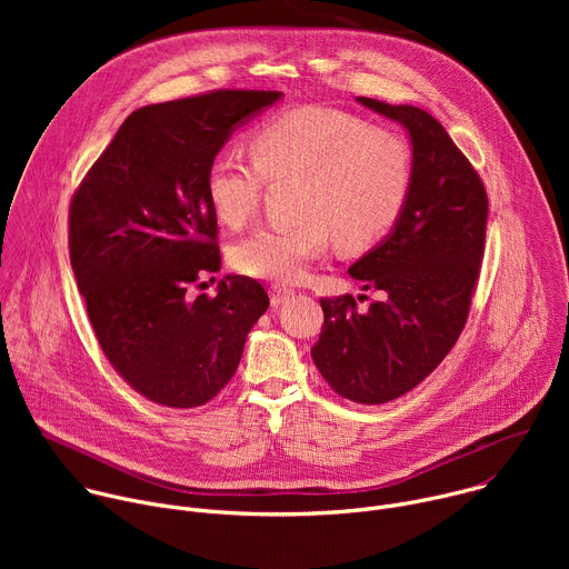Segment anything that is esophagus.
Returning a JSON list of instances; mask_svg holds the SVG:
<instances>
[{
    "label": "esophagus",
    "mask_w": 569,
    "mask_h": 569,
    "mask_svg": "<svg viewBox=\"0 0 569 569\" xmlns=\"http://www.w3.org/2000/svg\"><path fill=\"white\" fill-rule=\"evenodd\" d=\"M290 295H292V290L281 288V286H272V288H270V303L277 308V306H281Z\"/></svg>",
    "instance_id": "obj_1"
}]
</instances>
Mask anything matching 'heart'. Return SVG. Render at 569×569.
I'll list each match as a JSON object with an SVG mask.
<instances>
[{
    "label": "heart",
    "instance_id": "1",
    "mask_svg": "<svg viewBox=\"0 0 569 569\" xmlns=\"http://www.w3.org/2000/svg\"><path fill=\"white\" fill-rule=\"evenodd\" d=\"M254 164L218 154L207 169V196L227 227L246 224L266 180H297L290 227H259L233 248L236 270L290 283L327 250L329 231L340 248L369 246L398 218L412 182L410 148L398 134L323 106L286 110L250 137Z\"/></svg>",
    "mask_w": 569,
    "mask_h": 569
}]
</instances>
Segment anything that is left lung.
Returning <instances> with one entry per match:
<instances>
[{
  "mask_svg": "<svg viewBox=\"0 0 569 569\" xmlns=\"http://www.w3.org/2000/svg\"><path fill=\"white\" fill-rule=\"evenodd\" d=\"M356 101L408 132L412 182L389 233L349 268L362 290H380L382 299L367 310L351 295L321 299L323 327L310 356L340 396L380 405L415 389L455 347L483 257L489 200L432 114Z\"/></svg>",
  "mask_w": 569,
  "mask_h": 569,
  "instance_id": "8db88e82",
  "label": "left lung"
}]
</instances>
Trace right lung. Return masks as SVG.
<instances>
[{
    "label": "right lung",
    "mask_w": 569,
    "mask_h": 569,
    "mask_svg": "<svg viewBox=\"0 0 569 569\" xmlns=\"http://www.w3.org/2000/svg\"><path fill=\"white\" fill-rule=\"evenodd\" d=\"M281 99L220 90L139 108L71 200L69 261L97 340L152 402L211 400L270 306L259 281L238 274L222 277L216 297L189 290L220 270L207 169L240 126Z\"/></svg>",
    "instance_id": "obj_1"
}]
</instances>
